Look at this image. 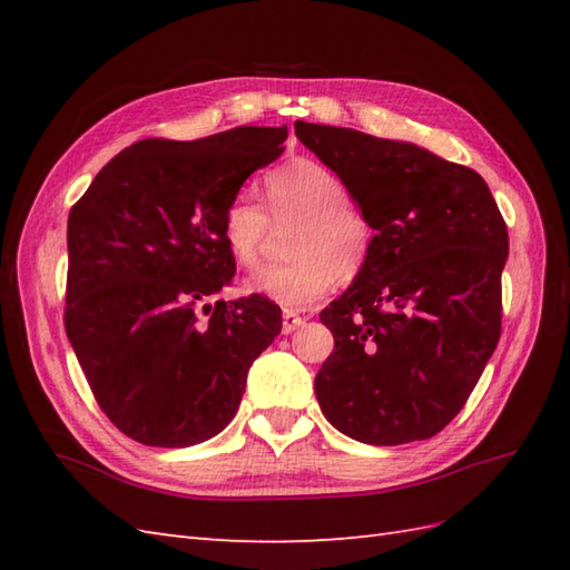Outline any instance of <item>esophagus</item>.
I'll return each mask as SVG.
<instances>
[{
  "label": "esophagus",
  "mask_w": 570,
  "mask_h": 570,
  "mask_svg": "<svg viewBox=\"0 0 570 570\" xmlns=\"http://www.w3.org/2000/svg\"><path fill=\"white\" fill-rule=\"evenodd\" d=\"M306 323V318H301L298 313H294V311H284V316H282V331L288 335V333H294L296 328H301V325Z\"/></svg>",
  "instance_id": "esophagus-1"
}]
</instances>
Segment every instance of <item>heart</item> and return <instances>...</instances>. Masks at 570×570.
Returning <instances> with one entry per match:
<instances>
[{
  "mask_svg": "<svg viewBox=\"0 0 570 570\" xmlns=\"http://www.w3.org/2000/svg\"><path fill=\"white\" fill-rule=\"evenodd\" d=\"M266 200L276 223L298 220L288 242L292 262L262 266L245 292L286 311H304L331 292L335 278H355L365 266L374 229L367 213L347 198L343 178L313 159H294L266 176ZM269 215L247 193L227 203L223 235L242 266L257 264Z\"/></svg>",
  "mask_w": 570,
  "mask_h": 570,
  "instance_id": "obj_1",
  "label": "heart"
}]
</instances>
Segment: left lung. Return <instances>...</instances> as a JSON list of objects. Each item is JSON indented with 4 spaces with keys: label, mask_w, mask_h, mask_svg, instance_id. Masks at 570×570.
Instances as JSON below:
<instances>
[{
    "label": "left lung",
    "mask_w": 570,
    "mask_h": 570,
    "mask_svg": "<svg viewBox=\"0 0 570 570\" xmlns=\"http://www.w3.org/2000/svg\"><path fill=\"white\" fill-rule=\"evenodd\" d=\"M294 129L374 229L362 272L321 313L335 337L316 374L321 411L360 443L431 439L500 341L502 213L478 171L416 144L301 119Z\"/></svg>",
    "instance_id": "1"
}]
</instances>
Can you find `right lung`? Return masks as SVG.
Wrapping results in <instances>:
<instances>
[{"label": "right lung", "instance_id": "obj_1", "mask_svg": "<svg viewBox=\"0 0 570 570\" xmlns=\"http://www.w3.org/2000/svg\"><path fill=\"white\" fill-rule=\"evenodd\" d=\"M286 127L196 141L144 139L95 176L68 215L66 333L100 409L144 445L188 448L237 414L247 372L282 333L233 282L223 213L284 151Z\"/></svg>", "mask_w": 570, "mask_h": 570}]
</instances>
